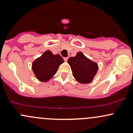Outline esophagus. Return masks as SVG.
I'll use <instances>...</instances> for the list:
<instances>
[{"label": "esophagus", "mask_w": 133, "mask_h": 133, "mask_svg": "<svg viewBox=\"0 0 133 133\" xmlns=\"http://www.w3.org/2000/svg\"><path fill=\"white\" fill-rule=\"evenodd\" d=\"M64 61L66 62L68 60V57H64Z\"/></svg>", "instance_id": "34e87169"}]
</instances>
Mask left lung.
Masks as SVG:
<instances>
[{
  "label": "left lung",
  "mask_w": 133,
  "mask_h": 133,
  "mask_svg": "<svg viewBox=\"0 0 133 133\" xmlns=\"http://www.w3.org/2000/svg\"><path fill=\"white\" fill-rule=\"evenodd\" d=\"M68 62L71 66L74 77L81 84L90 83L98 70V65L84 56L81 52L75 57L69 58Z\"/></svg>",
  "instance_id": "obj_1"
}]
</instances>
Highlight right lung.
I'll return each mask as SVG.
<instances>
[{"label": "right lung", "mask_w": 133, "mask_h": 133, "mask_svg": "<svg viewBox=\"0 0 133 133\" xmlns=\"http://www.w3.org/2000/svg\"><path fill=\"white\" fill-rule=\"evenodd\" d=\"M64 62L59 54L54 55L46 51L32 62V69L38 80L47 82L55 75L59 65Z\"/></svg>", "instance_id": "1"}]
</instances>
